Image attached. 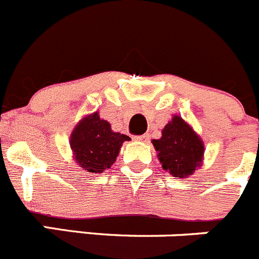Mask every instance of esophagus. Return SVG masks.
Returning a JSON list of instances; mask_svg holds the SVG:
<instances>
[{"label": "esophagus", "mask_w": 259, "mask_h": 259, "mask_svg": "<svg viewBox=\"0 0 259 259\" xmlns=\"http://www.w3.org/2000/svg\"><path fill=\"white\" fill-rule=\"evenodd\" d=\"M149 139V135L148 134H144V135H138V137H134V141L137 142H147Z\"/></svg>", "instance_id": "34e87169"}]
</instances>
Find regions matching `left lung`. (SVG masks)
Returning <instances> with one entry per match:
<instances>
[{"mask_svg": "<svg viewBox=\"0 0 259 259\" xmlns=\"http://www.w3.org/2000/svg\"><path fill=\"white\" fill-rule=\"evenodd\" d=\"M152 144L163 170L175 178H188L202 166L204 143L181 116L174 115Z\"/></svg>", "mask_w": 259, "mask_h": 259, "instance_id": "left-lung-1", "label": "left lung"}]
</instances>
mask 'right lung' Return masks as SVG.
Wrapping results in <instances>:
<instances>
[{
	"label": "right lung",
	"mask_w": 259,
	"mask_h": 259,
	"mask_svg": "<svg viewBox=\"0 0 259 259\" xmlns=\"http://www.w3.org/2000/svg\"><path fill=\"white\" fill-rule=\"evenodd\" d=\"M127 135L113 132L111 124L100 117L98 111L84 116L70 135L72 158L83 170L102 174L115 163Z\"/></svg>",
	"instance_id": "1"
}]
</instances>
